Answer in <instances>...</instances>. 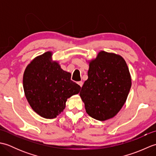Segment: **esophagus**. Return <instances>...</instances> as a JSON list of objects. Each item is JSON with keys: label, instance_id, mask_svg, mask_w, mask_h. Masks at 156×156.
<instances>
[{"label": "esophagus", "instance_id": "34e87169", "mask_svg": "<svg viewBox=\"0 0 156 156\" xmlns=\"http://www.w3.org/2000/svg\"><path fill=\"white\" fill-rule=\"evenodd\" d=\"M78 84L80 86V87H82V85H83V82L82 81H80V82H78Z\"/></svg>", "mask_w": 156, "mask_h": 156}]
</instances>
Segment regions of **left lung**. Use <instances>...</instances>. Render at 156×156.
Instances as JSON below:
<instances>
[{
  "mask_svg": "<svg viewBox=\"0 0 156 156\" xmlns=\"http://www.w3.org/2000/svg\"><path fill=\"white\" fill-rule=\"evenodd\" d=\"M88 78L80 97L86 112L91 117L104 121L120 111L131 87V77L123 58L115 53L101 51L89 60Z\"/></svg>",
  "mask_w": 156,
  "mask_h": 156,
  "instance_id": "8db88e82",
  "label": "left lung"
}]
</instances>
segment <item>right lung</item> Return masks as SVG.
Masks as SVG:
<instances>
[{
    "label": "right lung",
    "instance_id": "right-lung-1",
    "mask_svg": "<svg viewBox=\"0 0 156 156\" xmlns=\"http://www.w3.org/2000/svg\"><path fill=\"white\" fill-rule=\"evenodd\" d=\"M48 51L35 57L26 67L23 78L25 97L41 117L54 119L64 111L67 99L77 94L80 87L71 80V74L53 60Z\"/></svg>",
    "mask_w": 156,
    "mask_h": 156
}]
</instances>
